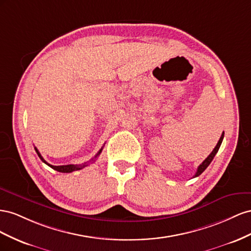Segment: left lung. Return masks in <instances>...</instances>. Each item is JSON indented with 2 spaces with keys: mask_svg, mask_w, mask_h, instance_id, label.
I'll return each instance as SVG.
<instances>
[{
  "mask_svg": "<svg viewBox=\"0 0 251 251\" xmlns=\"http://www.w3.org/2000/svg\"><path fill=\"white\" fill-rule=\"evenodd\" d=\"M223 139H224V131H223V133H222V135H221V138H220V140H219V142H218V144H217V146L214 147V149L212 150L211 151V153L206 157V159L203 161V163L201 164V165H200L199 167H198V170H197V173H196V175H195V176L193 177H197V176H199L200 175H201L203 171L209 166V164L211 163V161L213 160V157H214V155L217 154V152L219 151V148H220V146H221V144H222V141H223Z\"/></svg>",
  "mask_w": 251,
  "mask_h": 251,
  "instance_id": "8db88e82",
  "label": "left lung"
}]
</instances>
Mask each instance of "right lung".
Listing matches in <instances>:
<instances>
[{"label":"right lung","instance_id":"right-lung-1","mask_svg":"<svg viewBox=\"0 0 251 251\" xmlns=\"http://www.w3.org/2000/svg\"><path fill=\"white\" fill-rule=\"evenodd\" d=\"M34 149H35V152L38 153V155H39V157L40 159L42 160V162H44L46 165H48L49 167H51L52 169H54V170H56V171H59V173H66V174H68V173H73V171H75V170H80V169H83L84 167H86V166H88V164L89 163H91V162H94L97 157L101 154V152H102V150H103V147L99 150V152L95 155V157L94 159H91V161L90 162H86V163H84V164H82V165H61V166H53V165H50L49 163H47L44 159H43V156L41 155V153L39 152V150L37 149V147H34Z\"/></svg>","mask_w":251,"mask_h":251}]
</instances>
